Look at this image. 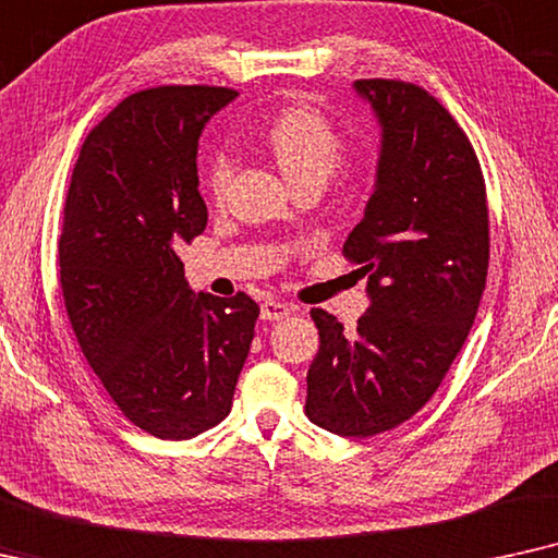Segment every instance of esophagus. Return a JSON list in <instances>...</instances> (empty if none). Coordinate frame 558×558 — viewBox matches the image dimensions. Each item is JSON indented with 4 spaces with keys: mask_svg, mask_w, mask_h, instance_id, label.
I'll return each mask as SVG.
<instances>
[{
    "mask_svg": "<svg viewBox=\"0 0 558 558\" xmlns=\"http://www.w3.org/2000/svg\"><path fill=\"white\" fill-rule=\"evenodd\" d=\"M293 314V308L288 306V303H280V301H265L263 306H259V316L265 318V322H283Z\"/></svg>",
    "mask_w": 558,
    "mask_h": 558,
    "instance_id": "34e87169",
    "label": "esophagus"
}]
</instances>
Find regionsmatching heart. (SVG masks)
Instances as JSON below:
<instances>
[{
  "label": "heart",
  "mask_w": 558,
  "mask_h": 558,
  "mask_svg": "<svg viewBox=\"0 0 558 558\" xmlns=\"http://www.w3.org/2000/svg\"><path fill=\"white\" fill-rule=\"evenodd\" d=\"M265 143L270 145L280 168L295 185L303 181L326 183L347 158V143L341 132L322 109L306 101L288 104L280 109L265 128ZM236 160L232 150L217 147L209 153L204 162V185L214 202L227 196Z\"/></svg>",
  "instance_id": "obj_1"
}]
</instances>
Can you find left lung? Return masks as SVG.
Wrapping results in <instances>:
<instances>
[{"mask_svg": "<svg viewBox=\"0 0 558 558\" xmlns=\"http://www.w3.org/2000/svg\"><path fill=\"white\" fill-rule=\"evenodd\" d=\"M354 86L380 117L383 155L341 255L369 275L373 306L354 331L311 308L306 415L367 439L413 418L462 352L485 291L489 217L477 153L434 94L400 78Z\"/></svg>", "mask_w": 558, "mask_h": 558, "instance_id": "left-lung-1", "label": "left lung"}]
</instances>
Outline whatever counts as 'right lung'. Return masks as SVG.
Returning <instances> with one entry per match:
<instances>
[{
    "instance_id": "right-lung-1",
    "label": "right lung",
    "mask_w": 558,
    "mask_h": 558,
    "mask_svg": "<svg viewBox=\"0 0 558 558\" xmlns=\"http://www.w3.org/2000/svg\"><path fill=\"white\" fill-rule=\"evenodd\" d=\"M234 96L206 84L128 96L86 135L65 193V314L107 396L158 439L227 418L255 337L257 303L193 295L175 252L206 229L198 135Z\"/></svg>"
}]
</instances>
